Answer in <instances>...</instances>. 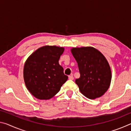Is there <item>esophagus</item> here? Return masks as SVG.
Masks as SVG:
<instances>
[{"label":"esophagus","mask_w":131,"mask_h":131,"mask_svg":"<svg viewBox=\"0 0 131 131\" xmlns=\"http://www.w3.org/2000/svg\"><path fill=\"white\" fill-rule=\"evenodd\" d=\"M69 79L71 80H73L74 79V77L73 76V75H70V76H69Z\"/></svg>","instance_id":"obj_1"}]
</instances>
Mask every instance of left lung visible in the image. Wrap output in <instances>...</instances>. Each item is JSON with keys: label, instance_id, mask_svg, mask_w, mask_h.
Segmentation results:
<instances>
[{"label": "left lung", "instance_id": "8db88e82", "mask_svg": "<svg viewBox=\"0 0 131 131\" xmlns=\"http://www.w3.org/2000/svg\"><path fill=\"white\" fill-rule=\"evenodd\" d=\"M70 51L78 64L80 77L75 82L81 94L91 99L102 96L112 80L111 69L105 56L92 47H73Z\"/></svg>", "mask_w": 131, "mask_h": 131}]
</instances>
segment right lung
I'll return each mask as SVG.
<instances>
[{"mask_svg": "<svg viewBox=\"0 0 131 131\" xmlns=\"http://www.w3.org/2000/svg\"><path fill=\"white\" fill-rule=\"evenodd\" d=\"M65 48L56 46L39 48L28 58L24 64V79L26 88L33 96L47 100L59 91L67 81L68 76L59 64Z\"/></svg>", "mask_w": 131, "mask_h": 131, "instance_id": "1", "label": "right lung"}]
</instances>
